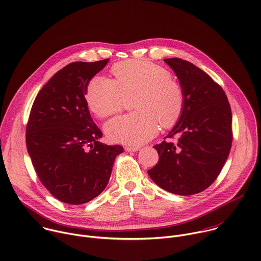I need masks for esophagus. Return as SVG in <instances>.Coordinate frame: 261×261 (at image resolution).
<instances>
[{
  "label": "esophagus",
  "mask_w": 261,
  "mask_h": 261,
  "mask_svg": "<svg viewBox=\"0 0 261 261\" xmlns=\"http://www.w3.org/2000/svg\"><path fill=\"white\" fill-rule=\"evenodd\" d=\"M125 151H127V152H135V151H138V150H140V147H132V146H126L125 148Z\"/></svg>",
  "instance_id": "obj_1"
}]
</instances>
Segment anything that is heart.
<instances>
[{
	"label": "heart",
	"mask_w": 261,
	"mask_h": 261,
	"mask_svg": "<svg viewBox=\"0 0 261 261\" xmlns=\"http://www.w3.org/2000/svg\"><path fill=\"white\" fill-rule=\"evenodd\" d=\"M114 79L93 77L86 90L90 110L99 118L121 111L134 97L137 112L110 120L105 130L115 143L142 145L158 135L161 123L173 126L181 117L185 92L179 80L167 69L145 61H125L112 69Z\"/></svg>",
	"instance_id": "obj_1"
}]
</instances>
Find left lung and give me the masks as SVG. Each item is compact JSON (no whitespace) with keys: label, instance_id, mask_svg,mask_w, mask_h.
<instances>
[{"label":"left lung","instance_id":"8db88e82","mask_svg":"<svg viewBox=\"0 0 261 261\" xmlns=\"http://www.w3.org/2000/svg\"><path fill=\"white\" fill-rule=\"evenodd\" d=\"M185 92L183 113L167 138L155 145L160 160L148 171L163 189L191 195L209 187L220 174L232 142L231 109L222 87L193 64L164 60Z\"/></svg>","mask_w":261,"mask_h":261}]
</instances>
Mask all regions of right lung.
Instances as JSON below:
<instances>
[{
	"mask_svg": "<svg viewBox=\"0 0 261 261\" xmlns=\"http://www.w3.org/2000/svg\"><path fill=\"white\" fill-rule=\"evenodd\" d=\"M75 62L38 92L25 129V143L35 171L59 200L85 203L106 188L120 145L97 140L102 133L93 122L85 98L91 78L108 64Z\"/></svg>",
	"mask_w": 261,
	"mask_h": 261,
	"instance_id": "right-lung-1",
	"label": "right lung"
}]
</instances>
